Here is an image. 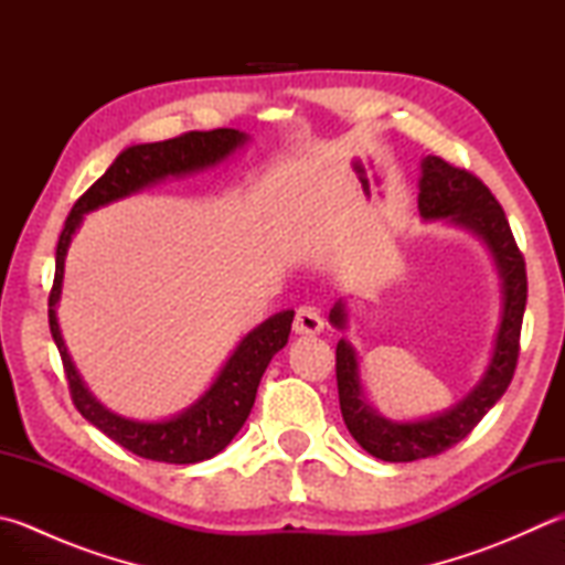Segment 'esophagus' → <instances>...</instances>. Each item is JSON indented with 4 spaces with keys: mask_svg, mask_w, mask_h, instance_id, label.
Wrapping results in <instances>:
<instances>
[{
    "mask_svg": "<svg viewBox=\"0 0 565 565\" xmlns=\"http://www.w3.org/2000/svg\"><path fill=\"white\" fill-rule=\"evenodd\" d=\"M292 329H295V334H310V337L322 332L324 319H322V312H319V307H315V305L297 307Z\"/></svg>",
    "mask_w": 565,
    "mask_h": 565,
    "instance_id": "esophagus-1",
    "label": "esophagus"
}]
</instances>
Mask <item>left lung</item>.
Listing matches in <instances>:
<instances>
[{
    "label": "left lung",
    "mask_w": 565,
    "mask_h": 565,
    "mask_svg": "<svg viewBox=\"0 0 565 565\" xmlns=\"http://www.w3.org/2000/svg\"><path fill=\"white\" fill-rule=\"evenodd\" d=\"M418 209L423 218H448L482 236L494 253L497 268L504 280V312L499 324L494 356L484 379L470 396L448 413L428 420L393 423L369 408L359 386L356 354L344 339L337 344V388L342 418L361 448L383 462H413L440 455L465 440L487 411L504 396L514 379L519 361V337L526 307V263L521 255L504 209L492 191L470 169L455 167L443 157L423 159ZM332 324L344 327V305L337 302L329 312Z\"/></svg>",
    "instance_id": "obj_1"
}]
</instances>
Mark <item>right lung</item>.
<instances>
[{"mask_svg":"<svg viewBox=\"0 0 565 565\" xmlns=\"http://www.w3.org/2000/svg\"><path fill=\"white\" fill-rule=\"evenodd\" d=\"M243 142H246V135L221 127V130L209 132H184L164 142L127 147L110 164L108 172L73 204L66 226L61 231L56 246V275H53V287L49 292V327L53 342L58 347L63 371H66L73 406L78 408L85 420L108 435L110 440L122 445L125 450L145 457V460L191 465L209 460V457H214L226 448L250 415L255 393H258L260 379L265 369H268L270 359L287 344L295 312H280L265 319L258 329H253L238 344V349L233 351V356L226 361V366H223L218 379L214 381V386L182 415L162 423L127 420L122 415H115L108 408H103L90 396L88 388L83 386L76 366H73L66 344H63L56 310H53L61 295L63 258H66L71 236L76 233L83 214L110 204L115 199L130 196L135 191H140L147 184H154L164 177L189 174L196 172V169L216 164Z\"/></svg>","mask_w":565,"mask_h":565,"instance_id":"obj_1","label":"right lung"}]
</instances>
